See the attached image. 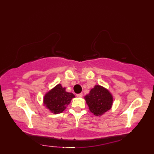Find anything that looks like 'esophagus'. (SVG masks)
<instances>
[{
	"label": "esophagus",
	"instance_id": "1",
	"mask_svg": "<svg viewBox=\"0 0 154 154\" xmlns=\"http://www.w3.org/2000/svg\"><path fill=\"white\" fill-rule=\"evenodd\" d=\"M77 96L78 98H82L83 96V94L82 93H80V94H77Z\"/></svg>",
	"mask_w": 154,
	"mask_h": 154
}]
</instances>
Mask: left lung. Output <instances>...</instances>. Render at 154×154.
<instances>
[{
  "mask_svg": "<svg viewBox=\"0 0 154 154\" xmlns=\"http://www.w3.org/2000/svg\"><path fill=\"white\" fill-rule=\"evenodd\" d=\"M90 111L95 116H101L111 109L113 104V96L108 90L96 85L85 96Z\"/></svg>",
  "mask_w": 154,
  "mask_h": 154,
  "instance_id": "8db88e82",
  "label": "left lung"
}]
</instances>
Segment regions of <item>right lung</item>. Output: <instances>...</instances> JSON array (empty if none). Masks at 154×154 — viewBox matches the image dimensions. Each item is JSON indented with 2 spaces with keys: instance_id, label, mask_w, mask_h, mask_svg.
<instances>
[{
  "instance_id": "right-lung-1",
  "label": "right lung",
  "mask_w": 154,
  "mask_h": 154,
  "mask_svg": "<svg viewBox=\"0 0 154 154\" xmlns=\"http://www.w3.org/2000/svg\"><path fill=\"white\" fill-rule=\"evenodd\" d=\"M74 97L73 94L66 92V88H62L61 84H58L45 95L43 103L52 113L58 114L66 109Z\"/></svg>"
}]
</instances>
